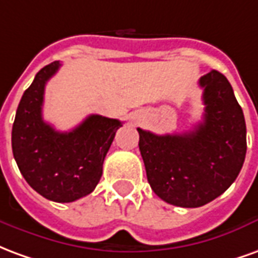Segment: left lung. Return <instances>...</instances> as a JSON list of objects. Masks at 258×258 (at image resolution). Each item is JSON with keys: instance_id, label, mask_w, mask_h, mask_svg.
I'll list each match as a JSON object with an SVG mask.
<instances>
[{"instance_id": "1", "label": "left lung", "mask_w": 258, "mask_h": 258, "mask_svg": "<svg viewBox=\"0 0 258 258\" xmlns=\"http://www.w3.org/2000/svg\"><path fill=\"white\" fill-rule=\"evenodd\" d=\"M203 121L184 134L138 128L140 151L153 192L170 205L200 207L232 185L246 156V123L227 77H200Z\"/></svg>"}]
</instances>
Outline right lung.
<instances>
[{
	"label": "right lung",
	"mask_w": 258,
	"mask_h": 258,
	"mask_svg": "<svg viewBox=\"0 0 258 258\" xmlns=\"http://www.w3.org/2000/svg\"><path fill=\"white\" fill-rule=\"evenodd\" d=\"M60 68H42L25 91L12 127V152L27 184L45 199L70 203L90 195L102 177L103 160L123 124L91 114L69 133L42 118L45 84Z\"/></svg>",
	"instance_id": "1"
}]
</instances>
